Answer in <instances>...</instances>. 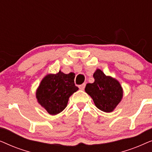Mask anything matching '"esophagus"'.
Listing matches in <instances>:
<instances>
[{
    "label": "esophagus",
    "instance_id": "1",
    "mask_svg": "<svg viewBox=\"0 0 152 152\" xmlns=\"http://www.w3.org/2000/svg\"><path fill=\"white\" fill-rule=\"evenodd\" d=\"M85 86H86V84H85V83H84V84L80 85L79 88H80V89H81V90H84V89L85 88Z\"/></svg>",
    "mask_w": 152,
    "mask_h": 152
}]
</instances>
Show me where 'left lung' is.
Here are the masks:
<instances>
[{"instance_id":"left-lung-1","label":"left lung","mask_w":152,"mask_h":152,"mask_svg":"<svg viewBox=\"0 0 152 152\" xmlns=\"http://www.w3.org/2000/svg\"><path fill=\"white\" fill-rule=\"evenodd\" d=\"M93 84H87L85 91L92 97L95 106L104 112L113 111L121 101L123 91L120 83L111 77L106 76L97 69L93 74Z\"/></svg>"}]
</instances>
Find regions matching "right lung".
<instances>
[{"instance_id": "add662e5", "label": "right lung", "mask_w": 152, "mask_h": 152, "mask_svg": "<svg viewBox=\"0 0 152 152\" xmlns=\"http://www.w3.org/2000/svg\"><path fill=\"white\" fill-rule=\"evenodd\" d=\"M74 73L48 75L37 91L39 103L51 115L59 113L67 106L70 95L78 90L74 82Z\"/></svg>"}]
</instances>
